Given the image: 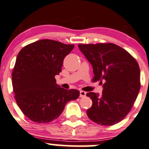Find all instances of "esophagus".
<instances>
[{
  "label": "esophagus",
  "instance_id": "1",
  "mask_svg": "<svg viewBox=\"0 0 149 149\" xmlns=\"http://www.w3.org/2000/svg\"><path fill=\"white\" fill-rule=\"evenodd\" d=\"M86 94V93L84 91H80V97H84Z\"/></svg>",
  "mask_w": 149,
  "mask_h": 149
}]
</instances>
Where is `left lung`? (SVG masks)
Returning <instances> with one entry per match:
<instances>
[{"instance_id": "obj_1", "label": "left lung", "mask_w": 149, "mask_h": 149, "mask_svg": "<svg viewBox=\"0 0 149 149\" xmlns=\"http://www.w3.org/2000/svg\"><path fill=\"white\" fill-rule=\"evenodd\" d=\"M79 49L93 68L94 81H100L102 94L88 92L92 106L86 114L98 125L109 126L125 118L139 94L140 68L135 58L112 43L79 44Z\"/></svg>"}]
</instances>
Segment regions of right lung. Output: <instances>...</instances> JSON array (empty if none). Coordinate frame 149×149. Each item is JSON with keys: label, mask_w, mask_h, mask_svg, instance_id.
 <instances>
[{"label": "right lung", "mask_w": 149, "mask_h": 149, "mask_svg": "<svg viewBox=\"0 0 149 149\" xmlns=\"http://www.w3.org/2000/svg\"><path fill=\"white\" fill-rule=\"evenodd\" d=\"M73 47L41 40L25 46L18 54L12 73L13 92L18 106L33 122L47 123L57 119L65 104L80 95L76 89L61 88L55 79Z\"/></svg>", "instance_id": "right-lung-1"}]
</instances>
